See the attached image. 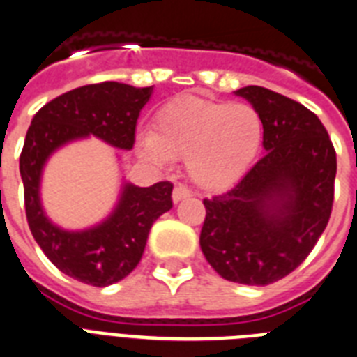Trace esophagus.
I'll return each mask as SVG.
<instances>
[{"instance_id":"esophagus-1","label":"esophagus","mask_w":357,"mask_h":357,"mask_svg":"<svg viewBox=\"0 0 357 357\" xmlns=\"http://www.w3.org/2000/svg\"><path fill=\"white\" fill-rule=\"evenodd\" d=\"M190 196H192V194H190V190H188L185 185H176V187H174V192H172L174 203L183 202V199H187V197H190Z\"/></svg>"}]
</instances>
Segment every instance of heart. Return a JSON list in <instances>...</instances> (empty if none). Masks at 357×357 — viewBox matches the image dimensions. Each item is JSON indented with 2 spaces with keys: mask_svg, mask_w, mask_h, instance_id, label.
Masks as SVG:
<instances>
[{
  "mask_svg": "<svg viewBox=\"0 0 357 357\" xmlns=\"http://www.w3.org/2000/svg\"><path fill=\"white\" fill-rule=\"evenodd\" d=\"M263 121L250 105L185 96L163 105L154 132L139 134V149L158 165L187 158L194 183L205 190H225L238 181L256 158Z\"/></svg>",
  "mask_w": 357,
  "mask_h": 357,
  "instance_id": "obj_1",
  "label": "heart"
}]
</instances>
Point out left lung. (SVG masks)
I'll use <instances>...</instances> for the list:
<instances>
[{"instance_id":"left-lung-1","label":"left lung","mask_w":357,"mask_h":357,"mask_svg":"<svg viewBox=\"0 0 357 357\" xmlns=\"http://www.w3.org/2000/svg\"><path fill=\"white\" fill-rule=\"evenodd\" d=\"M234 94L261 116L265 154L229 192L203 199L199 245L223 280L271 285L305 261L328 223L336 151L298 101L256 85Z\"/></svg>"}]
</instances>
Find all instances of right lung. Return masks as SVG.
Returning a JSON list of instances; mask_svg holds the SVG:
<instances>
[{
	"mask_svg": "<svg viewBox=\"0 0 357 357\" xmlns=\"http://www.w3.org/2000/svg\"><path fill=\"white\" fill-rule=\"evenodd\" d=\"M152 92L154 86L116 82L79 86L41 107L26 132L20 174L31 232L63 274L86 285L109 287L136 268L152 223L172 208V183L137 187L123 179L118 202L103 221L68 230L54 223L41 203L45 165L61 146L91 136L119 151H132L137 118Z\"/></svg>",
	"mask_w": 357,
	"mask_h": 357,
	"instance_id": "add662e5",
	"label": "right lung"
}]
</instances>
